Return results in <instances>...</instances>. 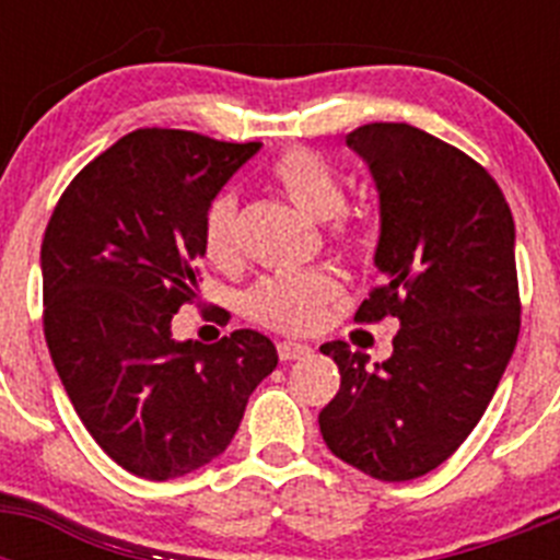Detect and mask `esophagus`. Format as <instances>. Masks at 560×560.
I'll use <instances>...</instances> for the list:
<instances>
[{
  "instance_id": "34e87169",
  "label": "esophagus",
  "mask_w": 560,
  "mask_h": 560,
  "mask_svg": "<svg viewBox=\"0 0 560 560\" xmlns=\"http://www.w3.org/2000/svg\"><path fill=\"white\" fill-rule=\"evenodd\" d=\"M311 353H314V348H311V345H303V341H280V345H277V355H280V361L308 359Z\"/></svg>"
}]
</instances>
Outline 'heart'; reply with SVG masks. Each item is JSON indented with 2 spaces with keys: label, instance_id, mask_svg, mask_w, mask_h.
<instances>
[{
  "label": "heart",
  "instance_id": "heart-1",
  "mask_svg": "<svg viewBox=\"0 0 560 560\" xmlns=\"http://www.w3.org/2000/svg\"><path fill=\"white\" fill-rule=\"evenodd\" d=\"M271 179L285 199L316 221H336L348 207V192L334 167L308 148H291L271 165ZM237 196L221 190L212 196L201 221V246L215 266H232L241 255L237 237ZM339 246H353L355 235L348 226L334 232ZM339 296V283L328 271L264 277L246 296V311L255 323L280 334H311L323 325L325 308Z\"/></svg>",
  "mask_w": 560,
  "mask_h": 560
}]
</instances>
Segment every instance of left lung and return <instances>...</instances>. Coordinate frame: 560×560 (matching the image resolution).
Wrapping results in <instances>:
<instances>
[{"mask_svg": "<svg viewBox=\"0 0 560 560\" xmlns=\"http://www.w3.org/2000/svg\"><path fill=\"white\" fill-rule=\"evenodd\" d=\"M348 145L381 201V280L359 323L395 316L393 355L368 370L348 341L323 353L341 373L319 412L330 452L381 482L446 463L502 381L522 325L516 226L497 179L468 153L407 122H368Z\"/></svg>", "mask_w": 560, "mask_h": 560, "instance_id": "left-lung-1", "label": "left lung"}]
</instances>
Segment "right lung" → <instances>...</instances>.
Returning a JSON list of instances; mask_svg holds the SVG:
<instances>
[{"label": "right lung", "instance_id": "add662e5", "mask_svg": "<svg viewBox=\"0 0 560 560\" xmlns=\"http://www.w3.org/2000/svg\"><path fill=\"white\" fill-rule=\"evenodd\" d=\"M257 151L137 128L69 182L44 230L49 355L83 427L133 477L165 482L219 457L277 368L257 330L215 345L171 336L199 289L207 205Z\"/></svg>", "mask_w": 560, "mask_h": 560}]
</instances>
